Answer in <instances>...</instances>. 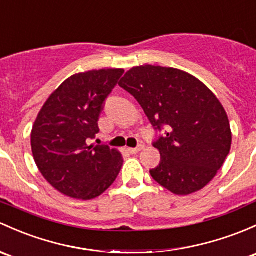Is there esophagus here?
<instances>
[{
	"label": "esophagus",
	"instance_id": "obj_1",
	"mask_svg": "<svg viewBox=\"0 0 256 256\" xmlns=\"http://www.w3.org/2000/svg\"><path fill=\"white\" fill-rule=\"evenodd\" d=\"M142 150H144V146H138L136 148H128V152L131 153V154H136V153H138Z\"/></svg>",
	"mask_w": 256,
	"mask_h": 256
}]
</instances>
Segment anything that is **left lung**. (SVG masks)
Listing matches in <instances>:
<instances>
[{
    "instance_id": "1",
    "label": "left lung",
    "mask_w": 256,
    "mask_h": 256,
    "mask_svg": "<svg viewBox=\"0 0 256 256\" xmlns=\"http://www.w3.org/2000/svg\"><path fill=\"white\" fill-rule=\"evenodd\" d=\"M119 86L132 94L154 128H166L153 144L160 163L150 173L176 195L205 188L230 154L227 112L200 80L173 67L144 64L128 70Z\"/></svg>"
}]
</instances>
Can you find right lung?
Wrapping results in <instances>:
<instances>
[{
	"mask_svg": "<svg viewBox=\"0 0 256 256\" xmlns=\"http://www.w3.org/2000/svg\"><path fill=\"white\" fill-rule=\"evenodd\" d=\"M122 68L80 72L51 93L32 128L34 160L42 176L64 195L92 200L102 195L122 166V156L108 146H88L98 134L104 100Z\"/></svg>",
	"mask_w": 256,
	"mask_h": 256,
	"instance_id": "1",
	"label": "right lung"
}]
</instances>
